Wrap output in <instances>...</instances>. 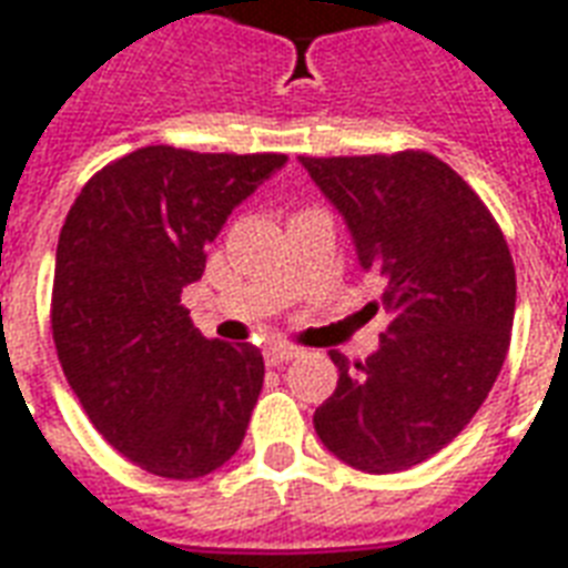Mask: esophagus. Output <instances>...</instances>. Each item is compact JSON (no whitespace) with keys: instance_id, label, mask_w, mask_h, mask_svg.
I'll use <instances>...</instances> for the list:
<instances>
[{"instance_id":"obj_1","label":"esophagus","mask_w":568,"mask_h":568,"mask_svg":"<svg viewBox=\"0 0 568 568\" xmlns=\"http://www.w3.org/2000/svg\"><path fill=\"white\" fill-rule=\"evenodd\" d=\"M300 357V347L293 345H272L266 351V363L268 366H284V363H290V359Z\"/></svg>"}]
</instances>
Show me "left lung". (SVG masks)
<instances>
[{
	"instance_id": "8db88e82",
	"label": "left lung",
	"mask_w": 568,
	"mask_h": 568,
	"mask_svg": "<svg viewBox=\"0 0 568 568\" xmlns=\"http://www.w3.org/2000/svg\"><path fill=\"white\" fill-rule=\"evenodd\" d=\"M384 281L390 314L366 363L329 351L335 393L314 429L335 457L372 475L412 469L463 433L503 369L517 281L494 214L426 151L300 156Z\"/></svg>"
}]
</instances>
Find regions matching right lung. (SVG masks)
<instances>
[{"mask_svg":"<svg viewBox=\"0 0 568 568\" xmlns=\"http://www.w3.org/2000/svg\"><path fill=\"white\" fill-rule=\"evenodd\" d=\"M284 153L148 144L90 178L65 214L51 329L69 387L111 448L151 475L193 481L242 445L263 354L199 333L181 305L235 205Z\"/></svg>","mask_w":568,"mask_h":568,"instance_id":"obj_1","label":"right lung"}]
</instances>
